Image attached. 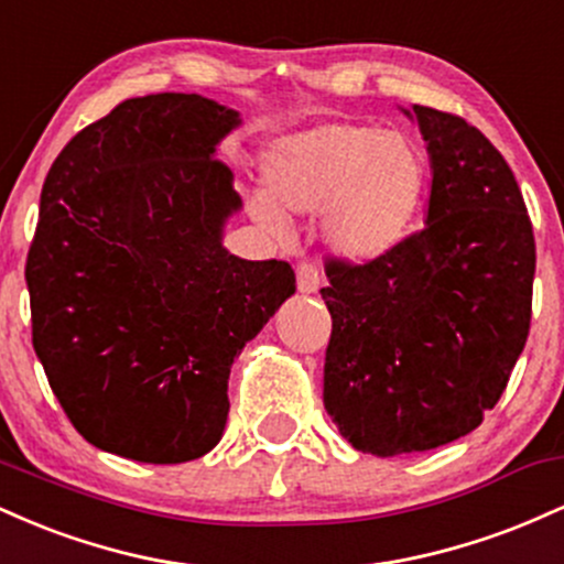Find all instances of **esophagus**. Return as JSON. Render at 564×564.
<instances>
[{
  "mask_svg": "<svg viewBox=\"0 0 564 564\" xmlns=\"http://www.w3.org/2000/svg\"><path fill=\"white\" fill-rule=\"evenodd\" d=\"M296 289L300 294H315L321 289V270L310 262L296 264Z\"/></svg>",
  "mask_w": 564,
  "mask_h": 564,
  "instance_id": "obj_1",
  "label": "esophagus"
}]
</instances>
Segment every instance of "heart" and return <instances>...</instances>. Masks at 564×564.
<instances>
[{"instance_id": "obj_1", "label": "heart", "mask_w": 564, "mask_h": 564, "mask_svg": "<svg viewBox=\"0 0 564 564\" xmlns=\"http://www.w3.org/2000/svg\"><path fill=\"white\" fill-rule=\"evenodd\" d=\"M268 196L251 198L262 228L289 230L286 217H321L326 243L349 262L390 254L422 206L426 159L394 129L328 121L283 138L264 156Z\"/></svg>"}]
</instances>
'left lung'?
Returning a JSON list of instances; mask_svg holds the SVG:
<instances>
[{
    "label": "left lung",
    "instance_id": "left-lung-1",
    "mask_svg": "<svg viewBox=\"0 0 564 564\" xmlns=\"http://www.w3.org/2000/svg\"><path fill=\"white\" fill-rule=\"evenodd\" d=\"M432 166L424 228L366 264L326 262L323 405L352 448L432 451L469 435L528 341L535 241L520 185L477 127L413 106Z\"/></svg>",
    "mask_w": 564,
    "mask_h": 564
}]
</instances>
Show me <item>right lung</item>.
<instances>
[{"instance_id": "right-lung-1", "label": "right lung", "mask_w": 564, "mask_h": 564, "mask_svg": "<svg viewBox=\"0 0 564 564\" xmlns=\"http://www.w3.org/2000/svg\"><path fill=\"white\" fill-rule=\"evenodd\" d=\"M241 113L161 93L84 127L50 166L25 262L34 349L95 448L183 464L219 443L236 355L296 291L223 246L241 212L217 145Z\"/></svg>"}]
</instances>
